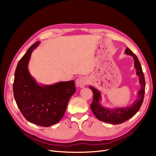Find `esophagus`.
Instances as JSON below:
<instances>
[{"label": "esophagus", "instance_id": "obj_1", "mask_svg": "<svg viewBox=\"0 0 156 156\" xmlns=\"http://www.w3.org/2000/svg\"><path fill=\"white\" fill-rule=\"evenodd\" d=\"M87 83V80L85 77H80L78 78L76 81V85L77 87L82 88Z\"/></svg>", "mask_w": 156, "mask_h": 156}]
</instances>
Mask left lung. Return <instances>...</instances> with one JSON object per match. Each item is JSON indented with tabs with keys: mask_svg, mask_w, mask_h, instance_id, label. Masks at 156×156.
Returning a JSON list of instances; mask_svg holds the SVG:
<instances>
[{
	"mask_svg": "<svg viewBox=\"0 0 156 156\" xmlns=\"http://www.w3.org/2000/svg\"><path fill=\"white\" fill-rule=\"evenodd\" d=\"M125 52L126 55L133 56L134 67L136 69V74L140 78V83L141 86L140 90L137 93V99L132 105L128 107L116 108L114 109L103 107L100 103L101 99L100 93L94 87L89 86L90 89L93 91V100L90 104V108L94 116L97 119L102 121L103 122L114 125L122 123L132 117H133L140 110L143 101L144 96H145V80L141 63L137 56L134 54L133 52L129 48H126Z\"/></svg>",
	"mask_w": 156,
	"mask_h": 156,
	"instance_id": "left-lung-1",
	"label": "left lung"
}]
</instances>
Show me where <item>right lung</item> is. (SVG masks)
I'll return each mask as SVG.
<instances>
[{
    "label": "right lung",
    "instance_id": "right-lung-1",
    "mask_svg": "<svg viewBox=\"0 0 156 156\" xmlns=\"http://www.w3.org/2000/svg\"><path fill=\"white\" fill-rule=\"evenodd\" d=\"M40 41L28 49L17 64L13 82L15 101L24 117L33 124L49 126L59 122L68 101L76 92L74 81L40 85L28 71L31 53Z\"/></svg>",
    "mask_w": 156,
    "mask_h": 156
}]
</instances>
